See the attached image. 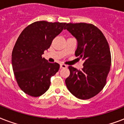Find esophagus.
Instances as JSON below:
<instances>
[{"label": "esophagus", "mask_w": 124, "mask_h": 124, "mask_svg": "<svg viewBox=\"0 0 124 124\" xmlns=\"http://www.w3.org/2000/svg\"><path fill=\"white\" fill-rule=\"evenodd\" d=\"M68 66L66 65V64H60V68H67Z\"/></svg>", "instance_id": "34e87169"}]
</instances>
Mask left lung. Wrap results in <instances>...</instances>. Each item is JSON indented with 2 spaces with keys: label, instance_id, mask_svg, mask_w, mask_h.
Masks as SVG:
<instances>
[{
  "label": "left lung",
  "instance_id": "left-lung-1",
  "mask_svg": "<svg viewBox=\"0 0 124 124\" xmlns=\"http://www.w3.org/2000/svg\"><path fill=\"white\" fill-rule=\"evenodd\" d=\"M77 40L75 56L84 62L80 70L69 66L66 79L68 90L77 98L87 100L102 90L111 64L108 42L102 32L93 24L68 23L64 28Z\"/></svg>",
  "mask_w": 124,
  "mask_h": 124
}]
</instances>
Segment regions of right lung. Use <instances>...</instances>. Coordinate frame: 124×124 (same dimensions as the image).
Instances as JSON below:
<instances>
[{
    "instance_id": "obj_1",
    "label": "right lung",
    "mask_w": 124,
    "mask_h": 124,
    "mask_svg": "<svg viewBox=\"0 0 124 124\" xmlns=\"http://www.w3.org/2000/svg\"><path fill=\"white\" fill-rule=\"evenodd\" d=\"M66 23L37 21L22 31L11 55L13 70L18 86L26 94L37 97L49 89L51 77L60 65L42 57L53 40L62 32Z\"/></svg>"
}]
</instances>
